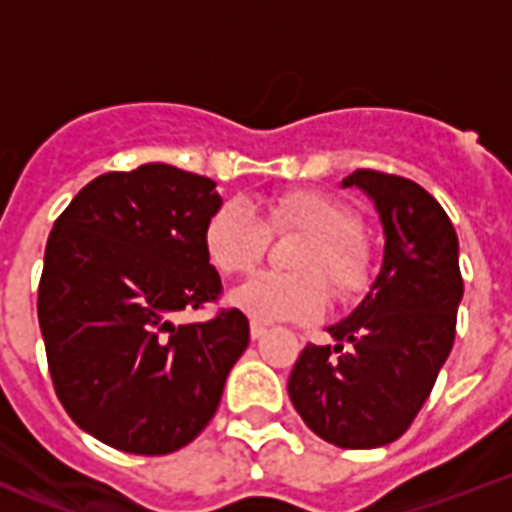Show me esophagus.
Returning a JSON list of instances; mask_svg holds the SVG:
<instances>
[{
    "label": "esophagus",
    "instance_id": "1",
    "mask_svg": "<svg viewBox=\"0 0 512 512\" xmlns=\"http://www.w3.org/2000/svg\"><path fill=\"white\" fill-rule=\"evenodd\" d=\"M265 332H268V327H265L263 321H257V319L249 321V335H252V340H260Z\"/></svg>",
    "mask_w": 512,
    "mask_h": 512
}]
</instances>
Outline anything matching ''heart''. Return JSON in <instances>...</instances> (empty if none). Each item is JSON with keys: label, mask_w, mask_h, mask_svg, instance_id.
Returning <instances> with one entry per match:
<instances>
[{"label": "heart", "mask_w": 512, "mask_h": 512, "mask_svg": "<svg viewBox=\"0 0 512 512\" xmlns=\"http://www.w3.org/2000/svg\"><path fill=\"white\" fill-rule=\"evenodd\" d=\"M271 231H305L292 265L300 273L265 271L233 292V305L257 321H313L327 311L329 289L353 297L369 279V247L356 231V212L321 191H287L257 215L247 201L228 199L207 217L204 247L217 271L249 273L268 252Z\"/></svg>", "instance_id": "heart-1"}]
</instances>
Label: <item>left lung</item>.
<instances>
[{
  "label": "left lung",
  "mask_w": 512,
  "mask_h": 512,
  "mask_svg": "<svg viewBox=\"0 0 512 512\" xmlns=\"http://www.w3.org/2000/svg\"><path fill=\"white\" fill-rule=\"evenodd\" d=\"M350 185L380 212L382 268L356 311L329 327L335 348L305 345L289 398L319 438L374 449L404 436L452 353L460 244L444 207L414 180L356 170L342 180Z\"/></svg>",
  "instance_id": "1"
}]
</instances>
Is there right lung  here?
Here are the masks:
<instances>
[{"mask_svg": "<svg viewBox=\"0 0 512 512\" xmlns=\"http://www.w3.org/2000/svg\"><path fill=\"white\" fill-rule=\"evenodd\" d=\"M215 185L159 162L106 172L52 225L36 303L52 385L68 417L119 452L191 444L249 345L239 308L175 324L223 289L204 247Z\"/></svg>", "mask_w": 512, "mask_h": 512, "instance_id": "add662e5", "label": "right lung"}]
</instances>
